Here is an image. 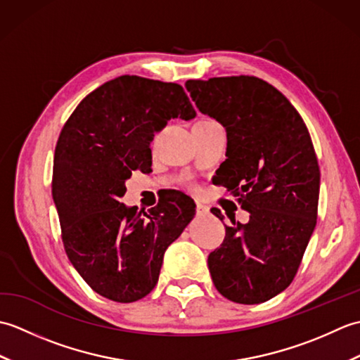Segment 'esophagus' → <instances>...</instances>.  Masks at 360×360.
Listing matches in <instances>:
<instances>
[{
  "label": "esophagus",
  "mask_w": 360,
  "mask_h": 360,
  "mask_svg": "<svg viewBox=\"0 0 360 360\" xmlns=\"http://www.w3.org/2000/svg\"><path fill=\"white\" fill-rule=\"evenodd\" d=\"M205 213H209V207H207V205H204V204H201V202H196V215L202 217V215H205Z\"/></svg>",
  "instance_id": "1"
}]
</instances>
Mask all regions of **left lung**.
I'll use <instances>...</instances> for the list:
<instances>
[{
    "label": "left lung",
    "mask_w": 360,
    "mask_h": 360,
    "mask_svg": "<svg viewBox=\"0 0 360 360\" xmlns=\"http://www.w3.org/2000/svg\"><path fill=\"white\" fill-rule=\"evenodd\" d=\"M202 114L227 133V159L217 170L249 223L232 221L207 264L227 300H271L294 280L317 223L320 170L300 114L269 83L252 75L187 80ZM212 213L223 221L221 210Z\"/></svg>",
    "instance_id": "8db88e82"
}]
</instances>
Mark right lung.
I'll use <instances>...</instances> for the list:
<instances>
[{
  "label": "right lung",
  "instance_id": "obj_1",
  "mask_svg": "<svg viewBox=\"0 0 360 360\" xmlns=\"http://www.w3.org/2000/svg\"><path fill=\"white\" fill-rule=\"evenodd\" d=\"M196 111L178 83L120 75L89 93L58 136L52 198L66 255L91 289L131 303L156 286L167 248L195 217L172 193L148 212L119 202L131 172L151 170L150 142L174 117Z\"/></svg>",
  "mask_w": 360,
  "mask_h": 360
}]
</instances>
